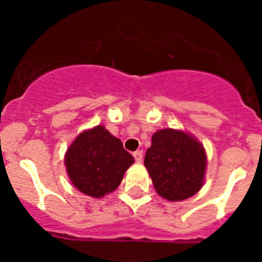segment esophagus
Masks as SVG:
<instances>
[{
  "label": "esophagus",
  "instance_id": "esophagus-1",
  "mask_svg": "<svg viewBox=\"0 0 262 262\" xmlns=\"http://www.w3.org/2000/svg\"><path fill=\"white\" fill-rule=\"evenodd\" d=\"M134 157H135L136 163H142L143 160V151H136L134 152Z\"/></svg>",
  "mask_w": 262,
  "mask_h": 262
}]
</instances>
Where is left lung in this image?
<instances>
[{"label":"left lung","instance_id":"obj_1","mask_svg":"<svg viewBox=\"0 0 262 262\" xmlns=\"http://www.w3.org/2000/svg\"><path fill=\"white\" fill-rule=\"evenodd\" d=\"M144 166L155 190L170 202L193 196L205 182L207 156L194 135L174 128L159 129L145 152Z\"/></svg>","mask_w":262,"mask_h":262}]
</instances>
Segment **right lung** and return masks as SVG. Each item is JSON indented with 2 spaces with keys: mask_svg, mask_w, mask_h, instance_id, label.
<instances>
[{
  "mask_svg": "<svg viewBox=\"0 0 262 262\" xmlns=\"http://www.w3.org/2000/svg\"><path fill=\"white\" fill-rule=\"evenodd\" d=\"M72 185L85 195L102 198L120 185L134 157L105 126L78 134L64 156Z\"/></svg>",
  "mask_w": 262,
  "mask_h": 262,
  "instance_id": "1",
  "label": "right lung"
}]
</instances>
